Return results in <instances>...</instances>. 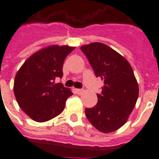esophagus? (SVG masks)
Masks as SVG:
<instances>
[{
  "label": "esophagus",
  "instance_id": "obj_1",
  "mask_svg": "<svg viewBox=\"0 0 159 159\" xmlns=\"http://www.w3.org/2000/svg\"><path fill=\"white\" fill-rule=\"evenodd\" d=\"M76 92L77 94H82V93L84 92V90L83 89H76Z\"/></svg>",
  "mask_w": 159,
  "mask_h": 159
}]
</instances>
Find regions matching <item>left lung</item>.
Masks as SVG:
<instances>
[{
    "instance_id": "obj_1",
    "label": "left lung",
    "mask_w": 159,
    "mask_h": 159,
    "mask_svg": "<svg viewBox=\"0 0 159 159\" xmlns=\"http://www.w3.org/2000/svg\"><path fill=\"white\" fill-rule=\"evenodd\" d=\"M81 50L96 76L104 81L96 106L85 109L87 118L102 133L116 131L125 124L138 99L139 86L133 69L123 56L101 42L83 45Z\"/></svg>"
}]
</instances>
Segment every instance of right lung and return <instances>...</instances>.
I'll return each instance as SVG.
<instances>
[{
	"mask_svg": "<svg viewBox=\"0 0 159 159\" xmlns=\"http://www.w3.org/2000/svg\"><path fill=\"white\" fill-rule=\"evenodd\" d=\"M75 47L50 45L26 59L16 74L13 92L19 107L38 123L52 119L62 112L71 90L62 83L63 64Z\"/></svg>",
	"mask_w": 159,
	"mask_h": 159,
	"instance_id": "right-lung-1",
	"label": "right lung"
}]
</instances>
